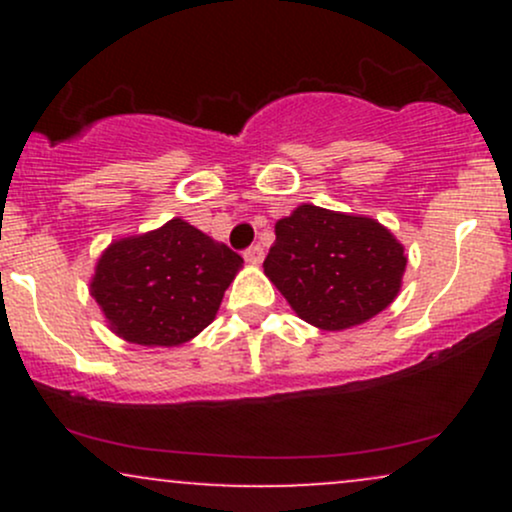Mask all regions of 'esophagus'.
Here are the masks:
<instances>
[{
    "mask_svg": "<svg viewBox=\"0 0 512 512\" xmlns=\"http://www.w3.org/2000/svg\"><path fill=\"white\" fill-rule=\"evenodd\" d=\"M243 257H245V260H248L250 264H260V262L264 260L262 245H250V248L243 252Z\"/></svg>",
    "mask_w": 512,
    "mask_h": 512,
    "instance_id": "34e87169",
    "label": "esophagus"
}]
</instances>
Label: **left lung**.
I'll return each mask as SVG.
<instances>
[{
  "instance_id": "obj_1",
  "label": "left lung",
  "mask_w": 512,
  "mask_h": 512,
  "mask_svg": "<svg viewBox=\"0 0 512 512\" xmlns=\"http://www.w3.org/2000/svg\"><path fill=\"white\" fill-rule=\"evenodd\" d=\"M274 231L264 274L301 320L349 330L395 301L407 257L378 221L301 204Z\"/></svg>"
}]
</instances>
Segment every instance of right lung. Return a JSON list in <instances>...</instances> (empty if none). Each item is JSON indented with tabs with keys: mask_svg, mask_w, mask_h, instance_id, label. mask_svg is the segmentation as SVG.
<instances>
[{
	"mask_svg": "<svg viewBox=\"0 0 512 512\" xmlns=\"http://www.w3.org/2000/svg\"><path fill=\"white\" fill-rule=\"evenodd\" d=\"M243 264L182 219L137 238L115 240L96 264L91 296L110 330L142 346H178L216 317Z\"/></svg>",
	"mask_w": 512,
	"mask_h": 512,
	"instance_id": "right-lung-1",
	"label": "right lung"
}]
</instances>
